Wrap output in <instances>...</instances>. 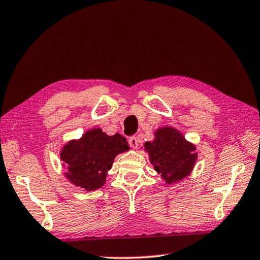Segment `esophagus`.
Instances as JSON below:
<instances>
[{
    "instance_id": "obj_1",
    "label": "esophagus",
    "mask_w": 260,
    "mask_h": 260,
    "mask_svg": "<svg viewBox=\"0 0 260 260\" xmlns=\"http://www.w3.org/2000/svg\"><path fill=\"white\" fill-rule=\"evenodd\" d=\"M128 142H129L130 147H132V148H137V147H138V144H139V139H138V137H136V136H132V137H130V138H129Z\"/></svg>"
}]
</instances>
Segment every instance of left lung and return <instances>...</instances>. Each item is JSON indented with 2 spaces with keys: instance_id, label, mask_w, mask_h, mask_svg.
I'll return each mask as SVG.
<instances>
[{
  "instance_id": "8db88e82",
  "label": "left lung",
  "mask_w": 260,
  "mask_h": 260,
  "mask_svg": "<svg viewBox=\"0 0 260 260\" xmlns=\"http://www.w3.org/2000/svg\"><path fill=\"white\" fill-rule=\"evenodd\" d=\"M155 136L153 141L146 142L145 148L156 172L161 174L168 184L186 177L198 158L195 147L177 130L168 126L157 130Z\"/></svg>"
}]
</instances>
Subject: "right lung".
<instances>
[{
  "label": "right lung",
  "instance_id": "1",
  "mask_svg": "<svg viewBox=\"0 0 260 260\" xmlns=\"http://www.w3.org/2000/svg\"><path fill=\"white\" fill-rule=\"evenodd\" d=\"M125 150H129V146L123 136H108L101 129H93L79 140L68 142L62 148L60 159L67 166L66 176L74 185L94 190L103 186L115 156Z\"/></svg>",
  "mask_w": 260,
  "mask_h": 260
}]
</instances>
